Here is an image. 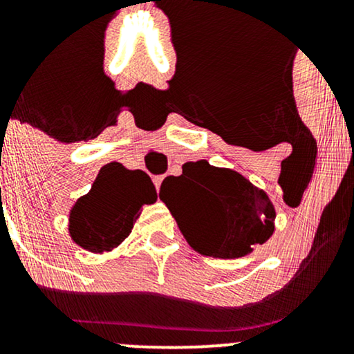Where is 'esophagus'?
<instances>
[{
	"mask_svg": "<svg viewBox=\"0 0 354 354\" xmlns=\"http://www.w3.org/2000/svg\"><path fill=\"white\" fill-rule=\"evenodd\" d=\"M161 181H163V176H154L153 178V183H154V186H156V191H160Z\"/></svg>",
	"mask_w": 354,
	"mask_h": 354,
	"instance_id": "esophagus-1",
	"label": "esophagus"
}]
</instances>
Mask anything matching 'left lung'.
I'll list each match as a JSON object with an SVG mask.
<instances>
[{"mask_svg":"<svg viewBox=\"0 0 354 354\" xmlns=\"http://www.w3.org/2000/svg\"><path fill=\"white\" fill-rule=\"evenodd\" d=\"M168 206L193 250L213 258H239L273 234L276 211L263 189L245 176L208 161L183 165V174L161 183Z\"/></svg>","mask_w":354,"mask_h":354,"instance_id":"obj_1","label":"left lung"}]
</instances>
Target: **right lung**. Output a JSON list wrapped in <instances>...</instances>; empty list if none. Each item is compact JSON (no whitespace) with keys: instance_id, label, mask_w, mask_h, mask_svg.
<instances>
[{"instance_id":"right-lung-1","label":"right lung","mask_w":354,"mask_h":354,"mask_svg":"<svg viewBox=\"0 0 354 354\" xmlns=\"http://www.w3.org/2000/svg\"><path fill=\"white\" fill-rule=\"evenodd\" d=\"M154 201L156 189L148 174L109 163L101 168L91 191L73 206L71 238L93 253L113 250L131 233L141 205Z\"/></svg>"}]
</instances>
